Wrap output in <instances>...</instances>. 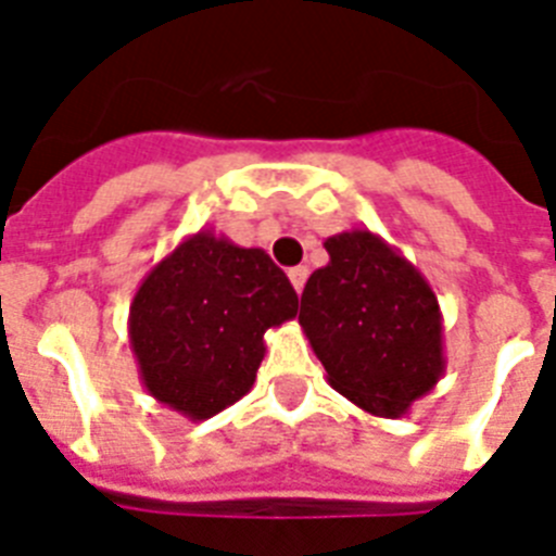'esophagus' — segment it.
Instances as JSON below:
<instances>
[{
  "label": "esophagus",
  "instance_id": "esophagus-1",
  "mask_svg": "<svg viewBox=\"0 0 556 556\" xmlns=\"http://www.w3.org/2000/svg\"><path fill=\"white\" fill-rule=\"evenodd\" d=\"M288 279H291L293 291L302 293V288H305V279H307V268H305V265H296V268L288 270Z\"/></svg>",
  "mask_w": 556,
  "mask_h": 556
}]
</instances>
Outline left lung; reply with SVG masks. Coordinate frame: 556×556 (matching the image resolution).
<instances>
[{
    "mask_svg": "<svg viewBox=\"0 0 556 556\" xmlns=\"http://www.w3.org/2000/svg\"><path fill=\"white\" fill-rule=\"evenodd\" d=\"M330 260L305 282L300 325L336 393L401 418L446 370L444 316L421 270L367 228L325 240Z\"/></svg>",
    "mask_w": 556,
    "mask_h": 556,
    "instance_id": "1",
    "label": "left lung"
}]
</instances>
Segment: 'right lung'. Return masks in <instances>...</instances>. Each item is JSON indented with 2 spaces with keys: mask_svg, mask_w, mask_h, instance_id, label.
<instances>
[{
  "mask_svg": "<svg viewBox=\"0 0 556 556\" xmlns=\"http://www.w3.org/2000/svg\"><path fill=\"white\" fill-rule=\"evenodd\" d=\"M296 291L263 249L200 228L149 270L129 305V348L147 393L189 421L254 387L265 330L296 316Z\"/></svg>",
  "mask_w": 556,
  "mask_h": 556,
  "instance_id": "1",
  "label": "right lung"
}]
</instances>
